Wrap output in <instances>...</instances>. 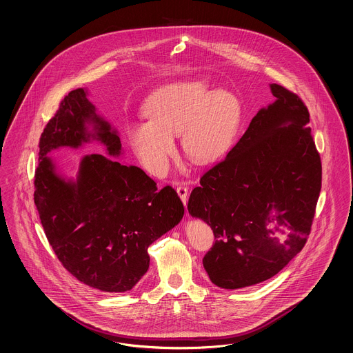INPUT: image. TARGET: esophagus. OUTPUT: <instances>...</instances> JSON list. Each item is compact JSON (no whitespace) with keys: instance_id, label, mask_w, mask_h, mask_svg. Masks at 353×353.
Masks as SVG:
<instances>
[{"instance_id":"obj_1","label":"esophagus","mask_w":353,"mask_h":353,"mask_svg":"<svg viewBox=\"0 0 353 353\" xmlns=\"http://www.w3.org/2000/svg\"><path fill=\"white\" fill-rule=\"evenodd\" d=\"M177 194H179V196H180L181 200H182V203L186 205V203H188V194H189V189L186 188V186H183V185H180V186H177Z\"/></svg>"}]
</instances>
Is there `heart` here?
Here are the masks:
<instances>
[{"label":"heart","instance_id":"heart-1","mask_svg":"<svg viewBox=\"0 0 353 353\" xmlns=\"http://www.w3.org/2000/svg\"><path fill=\"white\" fill-rule=\"evenodd\" d=\"M149 120L134 122L128 137L140 163L150 172L167 171L181 132L182 148L192 162L218 159L230 148L240 126L239 97L214 89L207 78L186 79L158 88L144 105Z\"/></svg>","mask_w":353,"mask_h":353}]
</instances>
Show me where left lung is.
<instances>
[{"label": "left lung", "mask_w": 353, "mask_h": 353, "mask_svg": "<svg viewBox=\"0 0 353 353\" xmlns=\"http://www.w3.org/2000/svg\"><path fill=\"white\" fill-rule=\"evenodd\" d=\"M239 143L200 179L190 214L214 233L203 259L210 281L225 290L264 282L305 246L321 189V161L301 98L270 84Z\"/></svg>", "instance_id": "1"}]
</instances>
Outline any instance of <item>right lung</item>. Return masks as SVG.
<instances>
[{
    "label": "right lung",
    "mask_w": 353,
    "mask_h": 353,
    "mask_svg": "<svg viewBox=\"0 0 353 353\" xmlns=\"http://www.w3.org/2000/svg\"><path fill=\"white\" fill-rule=\"evenodd\" d=\"M79 88L63 98L39 140L34 203L47 240L61 264L81 283L102 292H126L149 268L148 248L180 223L177 192L141 168L120 163V137ZM99 141L108 157H83L77 181L57 171L46 154L62 145Z\"/></svg>",
    "instance_id": "obj_1"
}]
</instances>
